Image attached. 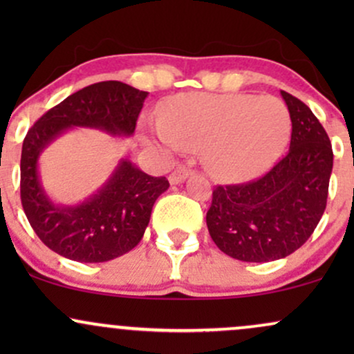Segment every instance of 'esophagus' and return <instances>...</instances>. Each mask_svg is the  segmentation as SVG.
<instances>
[{
  "instance_id": "34e87169",
  "label": "esophagus",
  "mask_w": 354,
  "mask_h": 354,
  "mask_svg": "<svg viewBox=\"0 0 354 354\" xmlns=\"http://www.w3.org/2000/svg\"><path fill=\"white\" fill-rule=\"evenodd\" d=\"M191 174V169L189 168H185V166H180V168H176L174 171L169 174V183L171 185H180L188 178Z\"/></svg>"
}]
</instances>
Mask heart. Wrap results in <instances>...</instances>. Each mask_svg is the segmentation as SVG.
Segmentation results:
<instances>
[{
	"label": "heart",
	"instance_id": "heart-1",
	"mask_svg": "<svg viewBox=\"0 0 354 354\" xmlns=\"http://www.w3.org/2000/svg\"><path fill=\"white\" fill-rule=\"evenodd\" d=\"M151 135L168 151H201L214 180L241 183L258 178L278 160L290 140L291 118L274 96L186 93L166 100Z\"/></svg>",
	"mask_w": 354,
	"mask_h": 354
}]
</instances>
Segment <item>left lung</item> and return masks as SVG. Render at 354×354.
<instances>
[{"mask_svg":"<svg viewBox=\"0 0 354 354\" xmlns=\"http://www.w3.org/2000/svg\"><path fill=\"white\" fill-rule=\"evenodd\" d=\"M281 96L291 118L288 153L259 180L216 186L206 213L209 236L239 261L268 263L295 253L326 208L330 138L303 101L286 91Z\"/></svg>","mask_w":354,"mask_h":354,"instance_id":"1","label":"left lung"}]
</instances>
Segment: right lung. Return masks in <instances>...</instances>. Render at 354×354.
<instances>
[{
	"label": "right lung",
	"instance_id": "1",
	"mask_svg": "<svg viewBox=\"0 0 354 354\" xmlns=\"http://www.w3.org/2000/svg\"><path fill=\"white\" fill-rule=\"evenodd\" d=\"M148 96L121 83L101 81L73 93L31 126L21 149V205L31 228L50 250L80 263H103L128 253L143 238L154 201L169 188L129 160H121L108 181L80 205H56L38 173L39 154L68 129L95 128L131 136Z\"/></svg>",
	"mask_w": 354,
	"mask_h": 354
}]
</instances>
